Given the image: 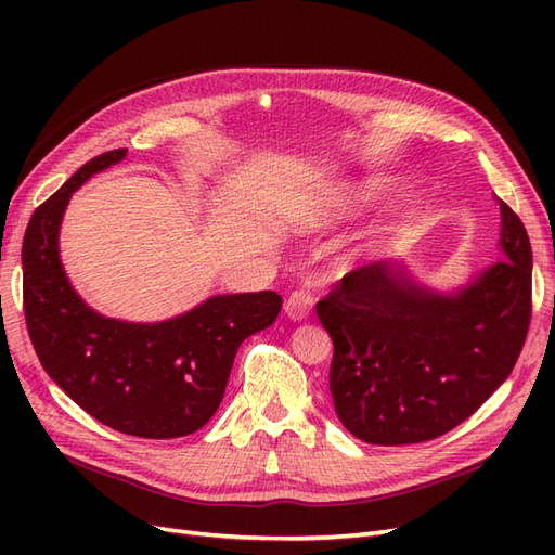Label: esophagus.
<instances>
[{
  "instance_id": "34e87169",
  "label": "esophagus",
  "mask_w": 555,
  "mask_h": 555,
  "mask_svg": "<svg viewBox=\"0 0 555 555\" xmlns=\"http://www.w3.org/2000/svg\"><path fill=\"white\" fill-rule=\"evenodd\" d=\"M312 304H314V298L310 292L296 289L287 298V304H284V312H287V317L294 319V322H304V319H308L312 312Z\"/></svg>"
}]
</instances>
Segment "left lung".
<instances>
[{
	"label": "left lung",
	"mask_w": 555,
	"mask_h": 555,
	"mask_svg": "<svg viewBox=\"0 0 555 555\" xmlns=\"http://www.w3.org/2000/svg\"><path fill=\"white\" fill-rule=\"evenodd\" d=\"M498 204L505 259L461 289L435 292L402 263L377 261L317 304L333 340L335 414L354 438L382 447L435 440L509 377L530 326L532 249L518 215Z\"/></svg>",
	"instance_id": "1"
}]
</instances>
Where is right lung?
Listing matches in <instances>:
<instances>
[{"instance_id":"obj_1","label":"right lung","mask_w":555,"mask_h":555,"mask_svg":"<svg viewBox=\"0 0 555 555\" xmlns=\"http://www.w3.org/2000/svg\"><path fill=\"white\" fill-rule=\"evenodd\" d=\"M125 157L120 147L82 164L31 215L23 241L27 331L48 377L96 422L137 438H184L210 422L241 343L275 322L282 298L210 296L155 324L94 312L64 273L60 227L80 184Z\"/></svg>"}]
</instances>
